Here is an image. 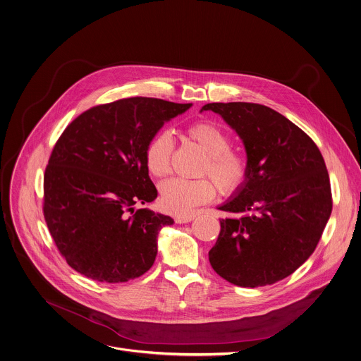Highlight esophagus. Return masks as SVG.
<instances>
[{"mask_svg": "<svg viewBox=\"0 0 361 361\" xmlns=\"http://www.w3.org/2000/svg\"><path fill=\"white\" fill-rule=\"evenodd\" d=\"M197 217V213H190V214H180L176 217V223L178 224H185V223H190L194 219Z\"/></svg>", "mask_w": 361, "mask_h": 361, "instance_id": "esophagus-1", "label": "esophagus"}]
</instances>
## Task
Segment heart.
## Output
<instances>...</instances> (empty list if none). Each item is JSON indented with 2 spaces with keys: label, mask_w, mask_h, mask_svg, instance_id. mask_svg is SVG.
I'll return each mask as SVG.
<instances>
[{
  "label": "heart",
  "mask_w": 361,
  "mask_h": 361,
  "mask_svg": "<svg viewBox=\"0 0 361 361\" xmlns=\"http://www.w3.org/2000/svg\"><path fill=\"white\" fill-rule=\"evenodd\" d=\"M187 135L207 155L203 173L217 184L219 190L230 194L240 188L247 173L246 159L231 149L228 134L212 121H198L187 128ZM173 140L167 133L157 134L145 149V166L151 176L161 178L170 170ZM216 197V187L209 178H171L161 185V207L174 214H188L197 206Z\"/></svg>",
  "instance_id": "obj_1"
}]
</instances>
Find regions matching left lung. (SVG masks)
<instances>
[{"label": "left lung", "instance_id": "left-lung-1", "mask_svg": "<svg viewBox=\"0 0 361 361\" xmlns=\"http://www.w3.org/2000/svg\"><path fill=\"white\" fill-rule=\"evenodd\" d=\"M212 111L240 137L245 181L219 210L220 234L209 252L226 281L256 288L283 280L314 252L332 210L329 176L320 149L274 109L250 102H213Z\"/></svg>", "mask_w": 361, "mask_h": 361}]
</instances>
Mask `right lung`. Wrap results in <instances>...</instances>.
<instances>
[{
    "label": "right lung",
    "mask_w": 361,
    "mask_h": 361,
    "mask_svg": "<svg viewBox=\"0 0 361 361\" xmlns=\"http://www.w3.org/2000/svg\"><path fill=\"white\" fill-rule=\"evenodd\" d=\"M192 104L134 97L72 121L44 174V217L68 264L87 279L126 282L147 273L158 234L174 220L135 204L157 200L145 149L166 121Z\"/></svg>",
    "instance_id": "right-lung-1"
}]
</instances>
